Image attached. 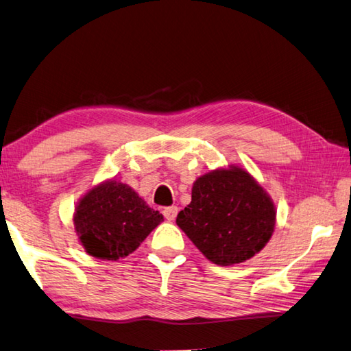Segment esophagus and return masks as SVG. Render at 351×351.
<instances>
[{
  "mask_svg": "<svg viewBox=\"0 0 351 351\" xmlns=\"http://www.w3.org/2000/svg\"><path fill=\"white\" fill-rule=\"evenodd\" d=\"M162 215L167 219V221H173L178 215V208L176 206H169L162 209Z\"/></svg>",
  "mask_w": 351,
  "mask_h": 351,
  "instance_id": "34e87169",
  "label": "esophagus"
}]
</instances>
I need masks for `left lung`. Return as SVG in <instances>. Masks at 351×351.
Returning <instances> with one entry per match:
<instances>
[{
  "instance_id": "obj_1",
  "label": "left lung",
  "mask_w": 351,
  "mask_h": 351,
  "mask_svg": "<svg viewBox=\"0 0 351 351\" xmlns=\"http://www.w3.org/2000/svg\"><path fill=\"white\" fill-rule=\"evenodd\" d=\"M275 217L267 193L248 172L233 166L195 179L191 203L178 214L176 224L208 260L230 266L263 250Z\"/></svg>"
}]
</instances>
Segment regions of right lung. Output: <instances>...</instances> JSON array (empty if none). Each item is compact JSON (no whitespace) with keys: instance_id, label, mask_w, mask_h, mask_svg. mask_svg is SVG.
<instances>
[{"instance_id":"obj_1","label":"right lung","mask_w":351,"mask_h":351,"mask_svg":"<svg viewBox=\"0 0 351 351\" xmlns=\"http://www.w3.org/2000/svg\"><path fill=\"white\" fill-rule=\"evenodd\" d=\"M73 221L89 256L118 260L132 254L162 221V215L132 186L112 179L80 199Z\"/></svg>"}]
</instances>
